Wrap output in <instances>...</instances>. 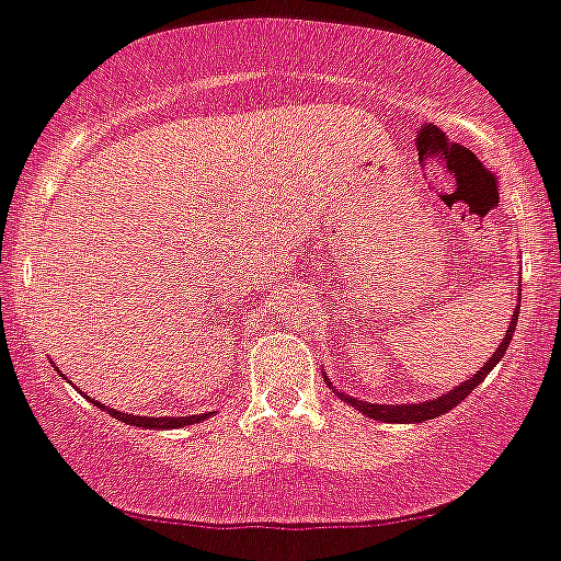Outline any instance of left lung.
I'll return each instance as SVG.
<instances>
[{
  "instance_id": "left-lung-1",
  "label": "left lung",
  "mask_w": 561,
  "mask_h": 561,
  "mask_svg": "<svg viewBox=\"0 0 561 561\" xmlns=\"http://www.w3.org/2000/svg\"><path fill=\"white\" fill-rule=\"evenodd\" d=\"M516 316H519V310L514 313V319H511V328L505 330V339L500 341V347H496V353L491 355L489 362H485V367L477 369L474 378H469L466 383H460V387H455L451 392H446V396L440 398H432V401H423V403H367V401H355V398H347V396H339L344 398V401L353 403L358 412H364L367 417H375V421H383V423H421V421H432V417H440L443 412H449V409H455L457 403L462 401V398H469L471 392L477 389V383L483 381L485 375L491 373V369L500 364V358L505 355V350H508V341L511 335H514V328H516ZM324 381L330 383V378H324Z\"/></svg>"
}]
</instances>
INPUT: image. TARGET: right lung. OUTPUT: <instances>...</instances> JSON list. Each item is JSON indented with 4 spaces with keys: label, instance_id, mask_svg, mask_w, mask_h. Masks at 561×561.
Returning <instances> with one entry per match:
<instances>
[{
    "label": "right lung",
    "instance_id": "add662e5",
    "mask_svg": "<svg viewBox=\"0 0 561 561\" xmlns=\"http://www.w3.org/2000/svg\"><path fill=\"white\" fill-rule=\"evenodd\" d=\"M95 407L104 409V403H95ZM112 417H118V421L129 423V426H144V428H180L188 426V423L203 421V415L197 417H144V415H126V412H118V409H106Z\"/></svg>",
    "mask_w": 561,
    "mask_h": 561
}]
</instances>
